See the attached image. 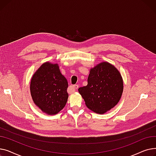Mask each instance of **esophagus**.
I'll return each instance as SVG.
<instances>
[{
  "instance_id": "obj_1",
  "label": "esophagus",
  "mask_w": 156,
  "mask_h": 156,
  "mask_svg": "<svg viewBox=\"0 0 156 156\" xmlns=\"http://www.w3.org/2000/svg\"><path fill=\"white\" fill-rule=\"evenodd\" d=\"M71 88H73V89H78V85H73L72 86V87Z\"/></svg>"
}]
</instances>
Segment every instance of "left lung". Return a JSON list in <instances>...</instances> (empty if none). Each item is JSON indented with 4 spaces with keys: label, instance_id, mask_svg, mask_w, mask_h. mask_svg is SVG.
Returning a JSON list of instances; mask_svg holds the SVG:
<instances>
[{
    "label": "left lung",
    "instance_id": "8db88e82",
    "mask_svg": "<svg viewBox=\"0 0 156 156\" xmlns=\"http://www.w3.org/2000/svg\"><path fill=\"white\" fill-rule=\"evenodd\" d=\"M88 84L78 88L87 107L104 114L119 101L123 91V81L119 71L108 62L97 64L90 71Z\"/></svg>",
    "mask_w": 156,
    "mask_h": 156
}]
</instances>
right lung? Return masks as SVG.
<instances>
[{"label": "right lung", "mask_w": 156, "mask_h": 156, "mask_svg": "<svg viewBox=\"0 0 156 156\" xmlns=\"http://www.w3.org/2000/svg\"><path fill=\"white\" fill-rule=\"evenodd\" d=\"M68 81L57 64L44 63L33 75L30 83L32 99L44 112L54 115L61 111L68 99Z\"/></svg>", "instance_id": "obj_1"}]
</instances>
